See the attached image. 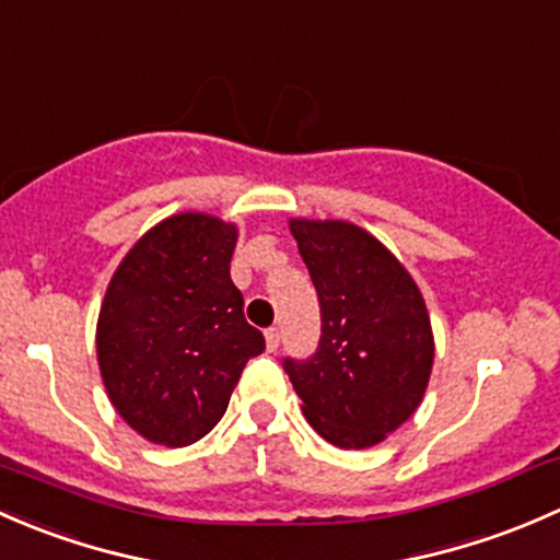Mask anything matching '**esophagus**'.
Wrapping results in <instances>:
<instances>
[{"label":"esophagus","mask_w":560,"mask_h":560,"mask_svg":"<svg viewBox=\"0 0 560 560\" xmlns=\"http://www.w3.org/2000/svg\"><path fill=\"white\" fill-rule=\"evenodd\" d=\"M264 339H267V350H278L280 348V328H267Z\"/></svg>","instance_id":"1"}]
</instances>
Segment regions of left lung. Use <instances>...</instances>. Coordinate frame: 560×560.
Returning a JSON list of instances; mask_svg holds the SVG:
<instances>
[{
  "label": "left lung",
  "instance_id": "1",
  "mask_svg": "<svg viewBox=\"0 0 560 560\" xmlns=\"http://www.w3.org/2000/svg\"><path fill=\"white\" fill-rule=\"evenodd\" d=\"M320 302V345L285 359L307 423L342 451L388 440L429 388L434 331L418 282L366 229L288 221Z\"/></svg>",
  "mask_w": 560,
  "mask_h": 560
}]
</instances>
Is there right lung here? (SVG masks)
Masks as SVG:
<instances>
[{"mask_svg":"<svg viewBox=\"0 0 560 560\" xmlns=\"http://www.w3.org/2000/svg\"><path fill=\"white\" fill-rule=\"evenodd\" d=\"M237 223L177 212L148 229L109 278L96 359L115 412L153 445H194L226 412L264 337L232 282Z\"/></svg>","mask_w":560,"mask_h":560,"instance_id":"right-lung-1","label":"right lung"}]
</instances>
